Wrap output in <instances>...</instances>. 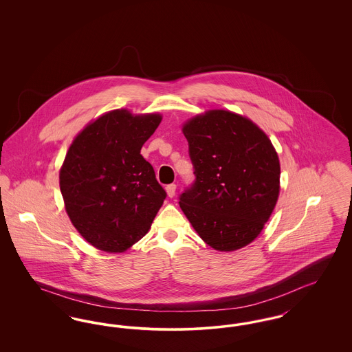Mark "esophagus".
Returning <instances> with one entry per match:
<instances>
[{"instance_id":"esophagus-1","label":"esophagus","mask_w":352,"mask_h":352,"mask_svg":"<svg viewBox=\"0 0 352 352\" xmlns=\"http://www.w3.org/2000/svg\"><path fill=\"white\" fill-rule=\"evenodd\" d=\"M175 190H177V184H171L166 186V191L170 198H173L175 195Z\"/></svg>"}]
</instances>
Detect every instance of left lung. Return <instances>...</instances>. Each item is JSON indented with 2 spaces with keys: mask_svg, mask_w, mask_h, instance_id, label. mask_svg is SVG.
Masks as SVG:
<instances>
[{
  "mask_svg": "<svg viewBox=\"0 0 352 352\" xmlns=\"http://www.w3.org/2000/svg\"><path fill=\"white\" fill-rule=\"evenodd\" d=\"M184 134L195 174L179 195L184 215L214 250L245 247L261 232L280 192V161L268 135L221 109L191 118Z\"/></svg>",
  "mask_w": 352,
  "mask_h": 352,
  "instance_id": "left-lung-1",
  "label": "left lung"
}]
</instances>
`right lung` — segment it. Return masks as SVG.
I'll return each mask as SVG.
<instances>
[{
    "instance_id": "obj_1",
    "label": "right lung",
    "mask_w": 352,
    "mask_h": 352,
    "mask_svg": "<svg viewBox=\"0 0 352 352\" xmlns=\"http://www.w3.org/2000/svg\"><path fill=\"white\" fill-rule=\"evenodd\" d=\"M161 118L116 109L87 125L68 149L59 174L66 211L101 251H125L142 239L166 198L140 154Z\"/></svg>"
}]
</instances>
